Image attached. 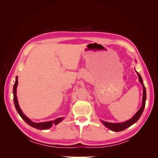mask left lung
<instances>
[{"label": "left lung", "instance_id": "1", "mask_svg": "<svg viewBox=\"0 0 158 158\" xmlns=\"http://www.w3.org/2000/svg\"><path fill=\"white\" fill-rule=\"evenodd\" d=\"M136 74H138V80H139V82L142 84V87H143V97H142V106L140 108V109L136 113V114L134 115L131 118L129 119V120L125 121L123 123H109L104 121L103 120H100L104 126H106L107 128L110 129V130L114 131V132H120L123 131L124 130H125L126 128H128L129 127H131L132 125L133 124H135L138 121V119L140 118V116L142 115V114L143 113V111H144V109L145 107V104H146V88L144 85V83H143V80L141 77V76L140 74L138 73V72L136 71Z\"/></svg>", "mask_w": 158, "mask_h": 158}]
</instances>
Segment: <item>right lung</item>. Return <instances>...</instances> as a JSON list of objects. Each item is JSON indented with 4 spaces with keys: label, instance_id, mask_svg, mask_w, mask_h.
Segmentation results:
<instances>
[{
    "label": "right lung",
    "instance_id": "add662e5",
    "mask_svg": "<svg viewBox=\"0 0 158 158\" xmlns=\"http://www.w3.org/2000/svg\"><path fill=\"white\" fill-rule=\"evenodd\" d=\"M18 84V76H16V82L14 84V88H13V95H14V106H15V107L16 109V111L18 113V114H20V116L22 117V118L24 121L27 125H29L30 126L35 128L36 129H38V130H47V129H49V128L52 127V126L55 125H58L59 123L63 121V119L64 117H59L58 118H56L54 121H47V122H42V123H35L31 121L30 119L26 117L22 111L21 110L20 106H19L18 102V98H17V95H16V90H17V85Z\"/></svg>",
    "mask_w": 158,
    "mask_h": 158
}]
</instances>
